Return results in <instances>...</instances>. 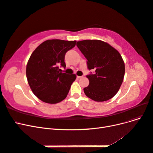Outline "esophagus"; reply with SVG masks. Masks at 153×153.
Masks as SVG:
<instances>
[{
	"instance_id": "34e87169",
	"label": "esophagus",
	"mask_w": 153,
	"mask_h": 153,
	"mask_svg": "<svg viewBox=\"0 0 153 153\" xmlns=\"http://www.w3.org/2000/svg\"><path fill=\"white\" fill-rule=\"evenodd\" d=\"M83 77H84L83 76H77V78H83Z\"/></svg>"
}]
</instances>
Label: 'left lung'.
<instances>
[{
	"instance_id": "obj_1",
	"label": "left lung",
	"mask_w": 153,
	"mask_h": 153,
	"mask_svg": "<svg viewBox=\"0 0 153 153\" xmlns=\"http://www.w3.org/2000/svg\"><path fill=\"white\" fill-rule=\"evenodd\" d=\"M76 46L87 60L89 69L94 75H87L89 84L85 94L96 101H107L117 94L125 73L123 59L118 51L105 41L89 39L78 41Z\"/></svg>"
}]
</instances>
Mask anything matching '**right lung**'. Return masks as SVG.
Segmentation results:
<instances>
[{"instance_id": "right-lung-1", "label": "right lung", "mask_w": 153, "mask_h": 153, "mask_svg": "<svg viewBox=\"0 0 153 153\" xmlns=\"http://www.w3.org/2000/svg\"><path fill=\"white\" fill-rule=\"evenodd\" d=\"M76 41L48 39L37 47L29 59L26 76L32 92L45 103L55 104L66 98L75 74L62 73L66 67L64 57Z\"/></svg>"}]
</instances>
